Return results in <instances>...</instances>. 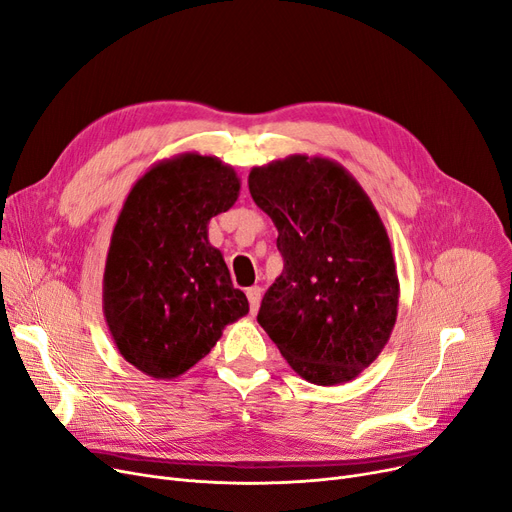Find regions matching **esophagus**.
I'll return each mask as SVG.
<instances>
[{
  "label": "esophagus",
  "instance_id": "34e87169",
  "mask_svg": "<svg viewBox=\"0 0 512 512\" xmlns=\"http://www.w3.org/2000/svg\"><path fill=\"white\" fill-rule=\"evenodd\" d=\"M247 297H249V305H251V314H257L259 303H261V288L259 286H251L249 291H247Z\"/></svg>",
  "mask_w": 512,
  "mask_h": 512
}]
</instances>
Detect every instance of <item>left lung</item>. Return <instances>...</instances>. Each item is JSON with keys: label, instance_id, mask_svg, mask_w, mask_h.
<instances>
[{"label": "left lung", "instance_id": "left-lung-1", "mask_svg": "<svg viewBox=\"0 0 512 512\" xmlns=\"http://www.w3.org/2000/svg\"><path fill=\"white\" fill-rule=\"evenodd\" d=\"M249 190L272 217L284 257L257 322L301 379L353 381L379 358L397 320L399 280L379 211L326 157L291 154L253 167Z\"/></svg>", "mask_w": 512, "mask_h": 512}]
</instances>
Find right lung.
Returning a JSON list of instances; mask_svg holds the SVG:
<instances>
[{
  "label": "right lung",
  "instance_id": "obj_1",
  "mask_svg": "<svg viewBox=\"0 0 512 512\" xmlns=\"http://www.w3.org/2000/svg\"><path fill=\"white\" fill-rule=\"evenodd\" d=\"M240 194L232 165L198 152L154 163L129 190L110 236L102 309L119 353L146 376L171 381L249 314L209 221Z\"/></svg>",
  "mask_w": 512,
  "mask_h": 512
}]
</instances>
